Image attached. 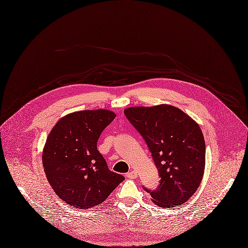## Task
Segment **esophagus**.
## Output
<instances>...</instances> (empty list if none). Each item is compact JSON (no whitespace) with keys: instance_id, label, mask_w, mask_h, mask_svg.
<instances>
[{"instance_id":"1","label":"esophagus","mask_w":248,"mask_h":248,"mask_svg":"<svg viewBox=\"0 0 248 248\" xmlns=\"http://www.w3.org/2000/svg\"><path fill=\"white\" fill-rule=\"evenodd\" d=\"M127 178L129 179H136L137 178V172L135 170H132L130 172L127 173Z\"/></svg>"}]
</instances>
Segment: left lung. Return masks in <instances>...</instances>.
<instances>
[{"instance_id":"1","label":"left lung","mask_w":248,"mask_h":248,"mask_svg":"<svg viewBox=\"0 0 248 248\" xmlns=\"http://www.w3.org/2000/svg\"><path fill=\"white\" fill-rule=\"evenodd\" d=\"M124 114L144 139L158 170L155 190L143 186L153 203L162 208L186 203L204 174L206 145L201 128L170 105L128 108Z\"/></svg>"}]
</instances>
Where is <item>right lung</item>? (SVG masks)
I'll list each match as a JSON object with an SVG mask.
<instances>
[{"label":"right lung","mask_w":248,"mask_h":248,"mask_svg":"<svg viewBox=\"0 0 248 248\" xmlns=\"http://www.w3.org/2000/svg\"><path fill=\"white\" fill-rule=\"evenodd\" d=\"M116 115L79 111L62 118L46 139L42 162L55 194L67 205L89 209L102 204L125 178L111 171L97 149L101 133Z\"/></svg>","instance_id":"add662e5"}]
</instances>
